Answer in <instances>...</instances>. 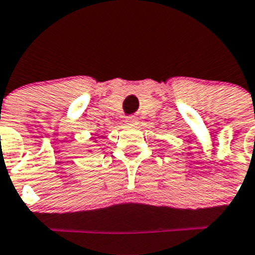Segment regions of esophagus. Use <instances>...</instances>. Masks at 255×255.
I'll list each match as a JSON object with an SVG mask.
<instances>
[{
    "label": "esophagus",
    "instance_id": "1",
    "mask_svg": "<svg viewBox=\"0 0 255 255\" xmlns=\"http://www.w3.org/2000/svg\"><path fill=\"white\" fill-rule=\"evenodd\" d=\"M126 122H127L128 126H134V124L138 123V119L137 117H128L127 119H126Z\"/></svg>",
    "mask_w": 255,
    "mask_h": 255
}]
</instances>
